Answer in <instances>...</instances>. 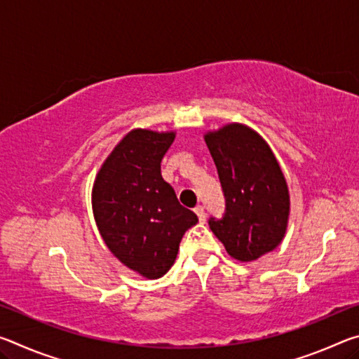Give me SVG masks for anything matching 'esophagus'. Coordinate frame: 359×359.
Here are the masks:
<instances>
[{
	"label": "esophagus",
	"instance_id": "34e87169",
	"mask_svg": "<svg viewBox=\"0 0 359 359\" xmlns=\"http://www.w3.org/2000/svg\"><path fill=\"white\" fill-rule=\"evenodd\" d=\"M194 214L198 215L199 222H201V223L205 220V214H204V208H203V205H198V208L194 209Z\"/></svg>",
	"mask_w": 359,
	"mask_h": 359
}]
</instances>
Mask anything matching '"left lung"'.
<instances>
[{"mask_svg": "<svg viewBox=\"0 0 359 359\" xmlns=\"http://www.w3.org/2000/svg\"><path fill=\"white\" fill-rule=\"evenodd\" d=\"M226 201L209 226L238 261H255L280 245L288 228L290 191L274 151L250 126L228 123L204 135Z\"/></svg>", "mask_w": 359, "mask_h": 359, "instance_id": "8db88e82", "label": "left lung"}]
</instances>
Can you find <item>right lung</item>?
<instances>
[{
  "mask_svg": "<svg viewBox=\"0 0 359 359\" xmlns=\"http://www.w3.org/2000/svg\"><path fill=\"white\" fill-rule=\"evenodd\" d=\"M175 131L131 130L95 177L92 208L109 250L145 278H160L177 258L185 231L198 217L161 177V160Z\"/></svg>",
  "mask_w": 359,
  "mask_h": 359,
  "instance_id": "right-lung-1",
  "label": "right lung"
}]
</instances>
